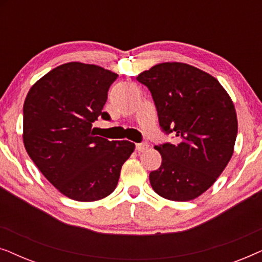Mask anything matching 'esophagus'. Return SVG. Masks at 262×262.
<instances>
[{"label": "esophagus", "instance_id": "34e87169", "mask_svg": "<svg viewBox=\"0 0 262 262\" xmlns=\"http://www.w3.org/2000/svg\"><path fill=\"white\" fill-rule=\"evenodd\" d=\"M136 149L138 152H144L149 149V144L148 143H139V144H136Z\"/></svg>", "mask_w": 262, "mask_h": 262}]
</instances>
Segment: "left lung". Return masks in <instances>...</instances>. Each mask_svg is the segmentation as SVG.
<instances>
[{"mask_svg": "<svg viewBox=\"0 0 262 262\" xmlns=\"http://www.w3.org/2000/svg\"><path fill=\"white\" fill-rule=\"evenodd\" d=\"M137 80L151 92L161 128L178 137L155 145L162 163L149 175L152 189L174 202L198 198L234 154L237 116L230 95L210 74L180 62L156 64Z\"/></svg>", "mask_w": 262, "mask_h": 262, "instance_id": "8db88e82", "label": "left lung"}]
</instances>
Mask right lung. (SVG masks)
Instances as JSON below:
<instances>
[{
    "label": "right lung",
    "mask_w": 262,
    "mask_h": 262,
    "mask_svg": "<svg viewBox=\"0 0 262 262\" xmlns=\"http://www.w3.org/2000/svg\"><path fill=\"white\" fill-rule=\"evenodd\" d=\"M118 74L94 64L70 62L32 85L24 103V144L42 175L68 198L95 202L110 195L135 150L128 141L95 136L99 117Z\"/></svg>",
    "instance_id": "obj_1"
}]
</instances>
